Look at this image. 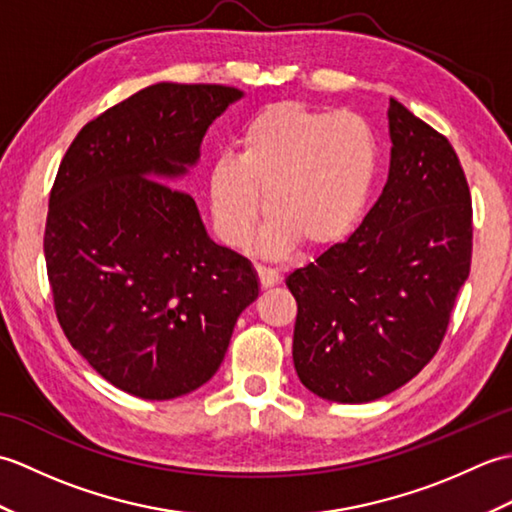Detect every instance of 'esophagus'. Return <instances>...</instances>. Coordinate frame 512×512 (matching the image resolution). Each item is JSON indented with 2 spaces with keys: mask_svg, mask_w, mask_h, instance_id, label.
<instances>
[{
  "mask_svg": "<svg viewBox=\"0 0 512 512\" xmlns=\"http://www.w3.org/2000/svg\"><path fill=\"white\" fill-rule=\"evenodd\" d=\"M257 270V277H259V284L262 288H273L275 284H279V273L275 268H268V266H255Z\"/></svg>",
  "mask_w": 512,
  "mask_h": 512,
  "instance_id": "obj_1",
  "label": "esophagus"
}]
</instances>
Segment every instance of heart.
<instances>
[{
	"label": "heart",
	"instance_id": "b5f03b06",
	"mask_svg": "<svg viewBox=\"0 0 512 512\" xmlns=\"http://www.w3.org/2000/svg\"><path fill=\"white\" fill-rule=\"evenodd\" d=\"M378 167V138L363 116L273 103L248 118L233 151L213 160L206 184L213 228L224 244L248 246L262 192L268 253L295 242L328 248L363 217Z\"/></svg>",
	"mask_w": 512,
	"mask_h": 512
}]
</instances>
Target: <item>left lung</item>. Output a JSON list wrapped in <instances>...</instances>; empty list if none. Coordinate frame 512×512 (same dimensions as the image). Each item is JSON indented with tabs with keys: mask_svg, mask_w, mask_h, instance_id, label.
<instances>
[{
	"mask_svg": "<svg viewBox=\"0 0 512 512\" xmlns=\"http://www.w3.org/2000/svg\"><path fill=\"white\" fill-rule=\"evenodd\" d=\"M387 184L361 226L286 279L292 361L312 394L369 402L436 356L471 270L473 206L451 143L389 99Z\"/></svg>",
	"mask_w": 512,
	"mask_h": 512,
	"instance_id": "8db88e82",
	"label": "left lung"
}]
</instances>
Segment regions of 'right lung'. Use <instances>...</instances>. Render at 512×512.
Wrapping results in <instances>:
<instances>
[{
  "mask_svg": "<svg viewBox=\"0 0 512 512\" xmlns=\"http://www.w3.org/2000/svg\"><path fill=\"white\" fill-rule=\"evenodd\" d=\"M244 92L156 83L85 125L65 151L43 235L54 310L72 347L145 400L189 394L222 365L259 295L246 257L215 244L171 187Z\"/></svg>",
  "mask_w": 512,
  "mask_h": 512,
  "instance_id": "1",
  "label": "right lung"
}]
</instances>
